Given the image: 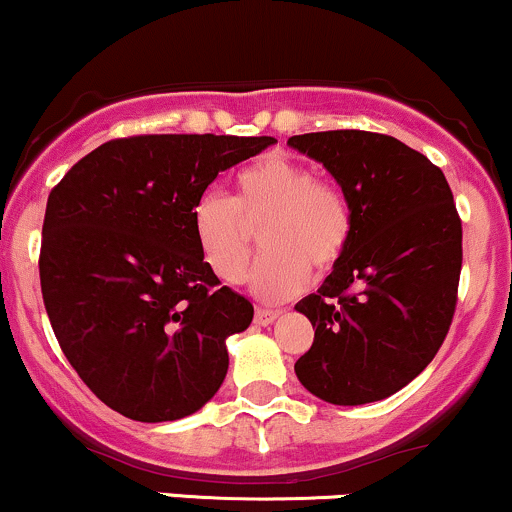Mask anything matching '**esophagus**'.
<instances>
[{"mask_svg": "<svg viewBox=\"0 0 512 512\" xmlns=\"http://www.w3.org/2000/svg\"><path fill=\"white\" fill-rule=\"evenodd\" d=\"M280 317V312L278 309H266V307H258L256 309V317H254V321L258 326H268V324H273L275 319Z\"/></svg>", "mask_w": 512, "mask_h": 512, "instance_id": "1", "label": "esophagus"}]
</instances>
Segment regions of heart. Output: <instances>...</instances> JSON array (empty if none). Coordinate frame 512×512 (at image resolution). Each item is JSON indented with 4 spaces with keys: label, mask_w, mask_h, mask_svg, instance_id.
<instances>
[{
    "label": "heart",
    "mask_w": 512,
    "mask_h": 512,
    "mask_svg": "<svg viewBox=\"0 0 512 512\" xmlns=\"http://www.w3.org/2000/svg\"><path fill=\"white\" fill-rule=\"evenodd\" d=\"M193 232L210 271L229 285L244 280L261 234L266 254L254 290L278 302L302 290L309 271L326 275L341 263L353 239V208L346 191L317 179L312 166L266 154L239 171L232 198L205 193L195 203Z\"/></svg>",
    "instance_id": "1"
}]
</instances>
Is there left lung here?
<instances>
[{
    "label": "left lung",
    "mask_w": 512,
    "mask_h": 512,
    "mask_svg": "<svg viewBox=\"0 0 512 512\" xmlns=\"http://www.w3.org/2000/svg\"><path fill=\"white\" fill-rule=\"evenodd\" d=\"M287 145L324 164L353 208L341 263L295 307L314 326L295 372L329 404L380 401L426 370L455 317L462 220L450 183L380 132H307Z\"/></svg>",
    "instance_id": "left-lung-1"
}]
</instances>
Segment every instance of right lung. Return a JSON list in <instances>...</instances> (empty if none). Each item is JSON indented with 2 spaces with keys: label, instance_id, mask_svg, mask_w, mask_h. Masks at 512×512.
Instances as JSON below:
<instances>
[{
  "label": "right lung",
  "instance_id": "obj_1",
  "mask_svg": "<svg viewBox=\"0 0 512 512\" xmlns=\"http://www.w3.org/2000/svg\"><path fill=\"white\" fill-rule=\"evenodd\" d=\"M273 142L118 137L50 191L38 258L45 312L82 382L125 418L191 416L225 380V341L251 324L254 304L220 287L193 210L220 171Z\"/></svg>",
  "mask_w": 512,
  "mask_h": 512
}]
</instances>
